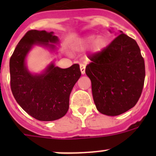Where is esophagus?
<instances>
[{
    "mask_svg": "<svg viewBox=\"0 0 156 156\" xmlns=\"http://www.w3.org/2000/svg\"><path fill=\"white\" fill-rule=\"evenodd\" d=\"M80 69L81 73L83 75L85 73V69H86V66L84 64H80Z\"/></svg>",
    "mask_w": 156,
    "mask_h": 156,
    "instance_id": "34e87169",
    "label": "esophagus"
}]
</instances>
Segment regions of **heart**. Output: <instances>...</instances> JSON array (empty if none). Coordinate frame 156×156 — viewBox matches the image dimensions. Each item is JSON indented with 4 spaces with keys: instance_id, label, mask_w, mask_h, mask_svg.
<instances>
[{
    "instance_id": "b5f03b06",
    "label": "heart",
    "mask_w": 156,
    "mask_h": 156,
    "mask_svg": "<svg viewBox=\"0 0 156 156\" xmlns=\"http://www.w3.org/2000/svg\"><path fill=\"white\" fill-rule=\"evenodd\" d=\"M93 43L95 50L101 51L105 46V39L103 36L99 35L96 37L94 34H90L77 41L73 48L77 51H82L87 49Z\"/></svg>"
}]
</instances>
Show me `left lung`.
Here are the masks:
<instances>
[{
	"instance_id": "left-lung-1",
	"label": "left lung",
	"mask_w": 156,
	"mask_h": 156,
	"mask_svg": "<svg viewBox=\"0 0 156 156\" xmlns=\"http://www.w3.org/2000/svg\"><path fill=\"white\" fill-rule=\"evenodd\" d=\"M119 33L107 48L89 57L91 62L85 70L98 111L111 116L124 113L137 104L145 77L137 42Z\"/></svg>"
}]
</instances>
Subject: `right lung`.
<instances>
[{
	"instance_id": "obj_1",
	"label": "right lung",
	"mask_w": 156,
	"mask_h": 156,
	"mask_svg": "<svg viewBox=\"0 0 156 156\" xmlns=\"http://www.w3.org/2000/svg\"><path fill=\"white\" fill-rule=\"evenodd\" d=\"M58 42L53 32L30 30L19 42L9 62L14 98L24 111L41 121L56 120L66 115L70 93L81 76L78 64L61 69L51 62L40 74L29 71L26 58L34 45L55 51Z\"/></svg>"
}]
</instances>
